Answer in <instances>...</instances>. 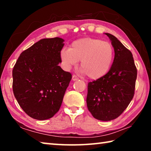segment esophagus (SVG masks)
I'll list each match as a JSON object with an SVG mask.
<instances>
[{
  "label": "esophagus",
  "instance_id": "1",
  "mask_svg": "<svg viewBox=\"0 0 151 151\" xmlns=\"http://www.w3.org/2000/svg\"><path fill=\"white\" fill-rule=\"evenodd\" d=\"M72 79H73V81H77V80H78V77L77 76H76V75H73V77H72Z\"/></svg>",
  "mask_w": 151,
  "mask_h": 151
}]
</instances>
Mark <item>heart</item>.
<instances>
[{
	"label": "heart",
	"instance_id": "heart-1",
	"mask_svg": "<svg viewBox=\"0 0 151 151\" xmlns=\"http://www.w3.org/2000/svg\"><path fill=\"white\" fill-rule=\"evenodd\" d=\"M60 57L67 67L81 61L82 72L91 79H98L109 72L113 61L114 48L109 42L84 38L74 41L70 48L61 50Z\"/></svg>",
	"mask_w": 151,
	"mask_h": 151
}]
</instances>
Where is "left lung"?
Wrapping results in <instances>:
<instances>
[{"instance_id": "1", "label": "left lung", "mask_w": 151, "mask_h": 151, "mask_svg": "<svg viewBox=\"0 0 151 151\" xmlns=\"http://www.w3.org/2000/svg\"><path fill=\"white\" fill-rule=\"evenodd\" d=\"M114 50L111 69L103 77L88 84L86 104L96 119L108 121L119 117L134 94L137 69L131 51L116 38L106 33Z\"/></svg>"}]
</instances>
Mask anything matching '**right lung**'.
I'll use <instances>...</instances> for the list:
<instances>
[{
    "label": "right lung",
    "mask_w": 151,
    "mask_h": 151,
    "mask_svg": "<svg viewBox=\"0 0 151 151\" xmlns=\"http://www.w3.org/2000/svg\"><path fill=\"white\" fill-rule=\"evenodd\" d=\"M64 40L43 39L19 56L12 69V90L18 103L32 118L42 121L59 111L72 75L64 71Z\"/></svg>",
    "instance_id": "right-lung-1"
}]
</instances>
